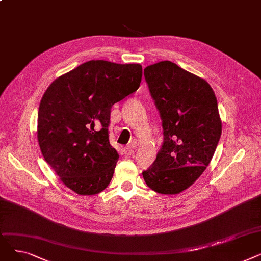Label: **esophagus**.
I'll use <instances>...</instances> for the list:
<instances>
[{
	"label": "esophagus",
	"instance_id": "34e87169",
	"mask_svg": "<svg viewBox=\"0 0 261 261\" xmlns=\"http://www.w3.org/2000/svg\"><path fill=\"white\" fill-rule=\"evenodd\" d=\"M135 146H136V144L133 142V143H131L129 146L123 148V153H125L126 156H131V155H133V153H134V150H133V149H134Z\"/></svg>",
	"mask_w": 261,
	"mask_h": 261
}]
</instances>
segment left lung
Wrapping results in <instances>:
<instances>
[{"label":"left lung","mask_w":261,"mask_h":261,"mask_svg":"<svg viewBox=\"0 0 261 261\" xmlns=\"http://www.w3.org/2000/svg\"><path fill=\"white\" fill-rule=\"evenodd\" d=\"M162 117L164 143L143 176L162 195H177L193 185L211 163L222 132L217 98L208 82L171 61L144 70Z\"/></svg>","instance_id":"1"}]
</instances>
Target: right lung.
Masks as SVG:
<instances>
[{
	"mask_svg": "<svg viewBox=\"0 0 261 261\" xmlns=\"http://www.w3.org/2000/svg\"><path fill=\"white\" fill-rule=\"evenodd\" d=\"M142 76L139 63L91 60L44 92L37 128L41 152L76 194L97 195L111 182L119 158L109 142L111 108L139 89Z\"/></svg>",
	"mask_w": 261,
	"mask_h": 261,
	"instance_id": "right-lung-1",
	"label": "right lung"
}]
</instances>
